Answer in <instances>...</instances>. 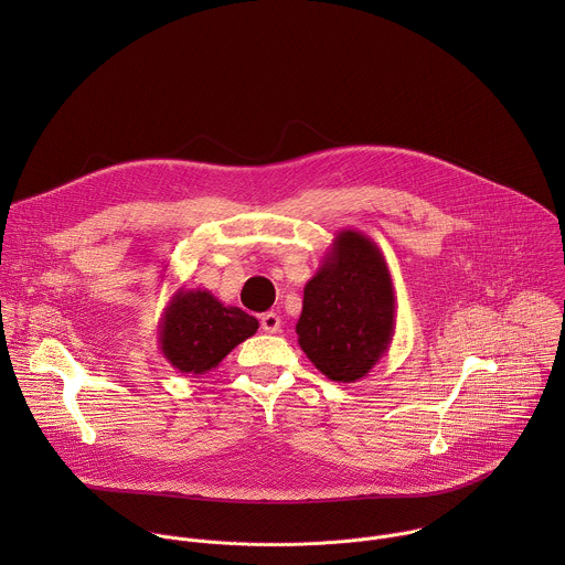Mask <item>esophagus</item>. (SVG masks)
Listing matches in <instances>:
<instances>
[{
    "mask_svg": "<svg viewBox=\"0 0 565 565\" xmlns=\"http://www.w3.org/2000/svg\"><path fill=\"white\" fill-rule=\"evenodd\" d=\"M259 324H262V331L264 333H279L281 331V317L277 312H264L259 317Z\"/></svg>",
    "mask_w": 565,
    "mask_h": 565,
    "instance_id": "34e87169",
    "label": "esophagus"
}]
</instances>
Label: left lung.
Returning a JSON list of instances; mask_svg holds the SVG:
<instances>
[{"label":"left lung","instance_id":"8db88e82","mask_svg":"<svg viewBox=\"0 0 565 565\" xmlns=\"http://www.w3.org/2000/svg\"><path fill=\"white\" fill-rule=\"evenodd\" d=\"M297 342L333 382H358L386 355L395 292L382 250L358 230H340L303 286Z\"/></svg>","mask_w":565,"mask_h":565}]
</instances>
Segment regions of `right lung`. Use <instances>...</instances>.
<instances>
[{
  "label": "right lung",
  "mask_w": 565,
  "mask_h": 565,
  "mask_svg": "<svg viewBox=\"0 0 565 565\" xmlns=\"http://www.w3.org/2000/svg\"><path fill=\"white\" fill-rule=\"evenodd\" d=\"M259 321L236 306H225L205 288H179L158 324V347L181 373L203 375L241 342L253 338Z\"/></svg>",
  "instance_id": "obj_1"
}]
</instances>
